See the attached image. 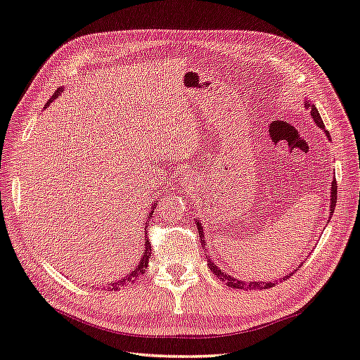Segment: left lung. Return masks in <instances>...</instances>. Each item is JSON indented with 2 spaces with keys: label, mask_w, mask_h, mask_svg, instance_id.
I'll list each match as a JSON object with an SVG mask.
<instances>
[{
  "label": "left lung",
  "mask_w": 360,
  "mask_h": 360,
  "mask_svg": "<svg viewBox=\"0 0 360 360\" xmlns=\"http://www.w3.org/2000/svg\"><path fill=\"white\" fill-rule=\"evenodd\" d=\"M304 105H306V109L311 112V117H312V120L315 122V124L319 126V128H321L323 131H325V136L328 137V140L330 142V136H329V132L325 129V124H323V120H321V117H320V114H319V110H316V108H315V104L314 103H311V101H304ZM335 202H337V182H335V179L333 181V186H330V202H329V209H330V212H329V220H330V217H333V214H334V207H335ZM196 223V228H198V232H200V240H201V243H202V248L204 246H207V243H206V240H204V232H202V226H201V221L200 220H196L195 221ZM206 250V248H204ZM206 257H207V266L210 269V271H212L215 276H218L220 278L223 283H226L228 284V287H231V288H243V290H256V288H270V287H274L278 284V281H266V283H245V281H238V279H236L234 276H231V274H228L226 271L224 270H221L220 266L218 265H215L214 262H212V259H210L207 255H206ZM292 276V273H288V274H285V276H283V278H279V281H285L287 278H290Z\"/></svg>",
  "instance_id": "1"
}]
</instances>
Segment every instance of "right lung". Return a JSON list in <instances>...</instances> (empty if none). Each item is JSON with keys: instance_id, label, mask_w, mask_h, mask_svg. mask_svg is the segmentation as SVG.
<instances>
[{"instance_id": "1", "label": "right lung", "mask_w": 360, "mask_h": 360, "mask_svg": "<svg viewBox=\"0 0 360 360\" xmlns=\"http://www.w3.org/2000/svg\"><path fill=\"white\" fill-rule=\"evenodd\" d=\"M63 94V90H62V87L60 89H58L54 91V95L49 98L48 100V103H46V105H49V103H53L56 98H59L60 95ZM156 204H158V201H154L153 202V206H151V210H150V214H148V218H151L153 217V212H154V209H156ZM146 229H145V245H143V255H142V257H140V262L137 264V266H134V270L132 271H129L128 274H126V276H123L122 279H118V281H114V283H110V284H108L109 287L108 288H110V290H118V288H122V287H124L126 284H129V283H132L134 279L136 278H139L140 274H143L145 271H146V269H148V262H150V256H151V245H150V242L146 240Z\"/></svg>"}]
</instances>
